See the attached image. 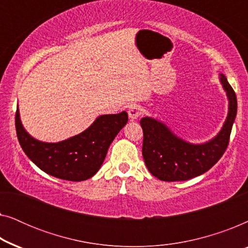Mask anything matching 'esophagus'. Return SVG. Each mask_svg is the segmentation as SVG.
<instances>
[{
    "label": "esophagus",
    "instance_id": "esophagus-1",
    "mask_svg": "<svg viewBox=\"0 0 248 248\" xmlns=\"http://www.w3.org/2000/svg\"><path fill=\"white\" fill-rule=\"evenodd\" d=\"M142 114V108L138 105H132V106L128 108V117L131 120H138L139 117L141 116Z\"/></svg>",
    "mask_w": 248,
    "mask_h": 248
}]
</instances>
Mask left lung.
<instances>
[{
  "label": "left lung",
  "instance_id": "obj_1",
  "mask_svg": "<svg viewBox=\"0 0 248 248\" xmlns=\"http://www.w3.org/2000/svg\"><path fill=\"white\" fill-rule=\"evenodd\" d=\"M220 81L229 100L228 116L218 135L206 143H188L151 117L140 121L143 130L142 155L155 177L164 182L187 181L208 171L225 154L237 114V98L223 74H220Z\"/></svg>",
  "mask_w": 248,
  "mask_h": 248
}]
</instances>
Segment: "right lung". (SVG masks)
<instances>
[{
	"label": "right lung",
	"instance_id": "obj_1",
	"mask_svg": "<svg viewBox=\"0 0 248 248\" xmlns=\"http://www.w3.org/2000/svg\"><path fill=\"white\" fill-rule=\"evenodd\" d=\"M127 121L126 111L101 115L82 133L57 143H46L27 133L18 108L16 111V135L28 158L46 174L71 182L86 181L99 170L110 143Z\"/></svg>",
	"mask_w": 248,
	"mask_h": 248
}]
</instances>
